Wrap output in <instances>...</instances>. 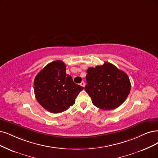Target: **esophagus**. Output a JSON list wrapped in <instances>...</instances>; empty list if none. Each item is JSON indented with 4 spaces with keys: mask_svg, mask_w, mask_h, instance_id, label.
I'll list each match as a JSON object with an SVG mask.
<instances>
[{
    "mask_svg": "<svg viewBox=\"0 0 158 158\" xmlns=\"http://www.w3.org/2000/svg\"><path fill=\"white\" fill-rule=\"evenodd\" d=\"M80 85H81V86H83V87L85 86V83L84 81H82V82L81 83V84H80Z\"/></svg>",
    "mask_w": 158,
    "mask_h": 158,
    "instance_id": "34e87169",
    "label": "esophagus"
}]
</instances>
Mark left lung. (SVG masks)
Listing matches in <instances>:
<instances>
[{"instance_id": "obj_1", "label": "left lung", "mask_w": 158, "mask_h": 158, "mask_svg": "<svg viewBox=\"0 0 158 158\" xmlns=\"http://www.w3.org/2000/svg\"><path fill=\"white\" fill-rule=\"evenodd\" d=\"M85 90L94 106L103 110H111L124 103L131 90L127 75L113 64L105 62L102 66L86 70Z\"/></svg>"}]
</instances>
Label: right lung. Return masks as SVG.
<instances>
[{"mask_svg": "<svg viewBox=\"0 0 158 158\" xmlns=\"http://www.w3.org/2000/svg\"><path fill=\"white\" fill-rule=\"evenodd\" d=\"M66 69L63 62L55 60L46 65L34 79L35 97L41 106L52 113L65 111L73 106L84 89L73 82Z\"/></svg>", "mask_w": 158, "mask_h": 158, "instance_id": "right-lung-1", "label": "right lung"}]
</instances>
